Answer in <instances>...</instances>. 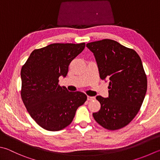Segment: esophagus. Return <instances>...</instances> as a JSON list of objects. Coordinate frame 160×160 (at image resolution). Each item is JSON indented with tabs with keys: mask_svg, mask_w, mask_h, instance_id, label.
<instances>
[{
	"mask_svg": "<svg viewBox=\"0 0 160 160\" xmlns=\"http://www.w3.org/2000/svg\"><path fill=\"white\" fill-rule=\"evenodd\" d=\"M95 99V97H91V96H88V97H87V99H88V101L93 100V99Z\"/></svg>",
	"mask_w": 160,
	"mask_h": 160,
	"instance_id": "34e87169",
	"label": "esophagus"
}]
</instances>
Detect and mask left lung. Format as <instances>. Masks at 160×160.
I'll use <instances>...</instances> for the list:
<instances>
[{"instance_id":"8db88e82","label":"left lung","mask_w":160,"mask_h":160,"mask_svg":"<svg viewBox=\"0 0 160 160\" xmlns=\"http://www.w3.org/2000/svg\"><path fill=\"white\" fill-rule=\"evenodd\" d=\"M97 62L99 77L109 80L108 98L97 96L101 108L95 120L110 130L128 125L136 116L147 91V78L134 50L108 39L86 44Z\"/></svg>"}]
</instances>
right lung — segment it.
Listing matches in <instances>:
<instances>
[{
	"label": "right lung",
	"mask_w": 160,
	"mask_h": 160,
	"mask_svg": "<svg viewBox=\"0 0 160 160\" xmlns=\"http://www.w3.org/2000/svg\"><path fill=\"white\" fill-rule=\"evenodd\" d=\"M85 43H53L35 49L21 70L24 105L32 118L42 128L58 131L73 120L77 108L86 101L81 92H70L58 85L71 61L83 52Z\"/></svg>",
	"instance_id": "add662e5"
}]
</instances>
